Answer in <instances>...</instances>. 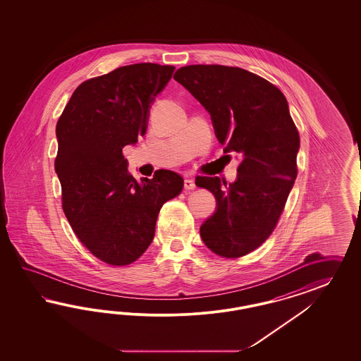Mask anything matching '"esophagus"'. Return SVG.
Returning a JSON list of instances; mask_svg holds the SVG:
<instances>
[{
  "mask_svg": "<svg viewBox=\"0 0 361 361\" xmlns=\"http://www.w3.org/2000/svg\"><path fill=\"white\" fill-rule=\"evenodd\" d=\"M184 188H185L186 190H193L196 188V184H195L193 180L186 178L185 181H184Z\"/></svg>",
  "mask_w": 361,
  "mask_h": 361,
  "instance_id": "esophagus-1",
  "label": "esophagus"
}]
</instances>
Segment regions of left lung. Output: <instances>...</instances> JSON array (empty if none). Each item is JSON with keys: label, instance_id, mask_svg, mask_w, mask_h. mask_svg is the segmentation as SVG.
<instances>
[{"label": "left lung", "instance_id": "obj_1", "mask_svg": "<svg viewBox=\"0 0 361 361\" xmlns=\"http://www.w3.org/2000/svg\"><path fill=\"white\" fill-rule=\"evenodd\" d=\"M175 80L210 114L224 152L242 156L238 176L228 185L219 177L196 184L216 197V212L200 234L221 257H243L270 237L295 183L299 133L282 91L240 67L192 65Z\"/></svg>", "mask_w": 361, "mask_h": 361}]
</instances>
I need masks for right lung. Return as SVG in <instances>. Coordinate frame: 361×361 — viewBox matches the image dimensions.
Segmentation results:
<instances>
[{
    "mask_svg": "<svg viewBox=\"0 0 361 361\" xmlns=\"http://www.w3.org/2000/svg\"><path fill=\"white\" fill-rule=\"evenodd\" d=\"M173 71V66L136 63L88 79L56 123L55 172L66 219L109 264H130L148 249L160 209L184 186L168 169L137 181L123 156V148L147 131L152 103Z\"/></svg>",
    "mask_w": 361,
    "mask_h": 361,
    "instance_id": "right-lung-1",
    "label": "right lung"
}]
</instances>
